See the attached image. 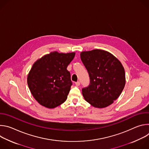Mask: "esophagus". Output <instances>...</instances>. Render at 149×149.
<instances>
[{"label":"esophagus","mask_w":149,"mask_h":149,"mask_svg":"<svg viewBox=\"0 0 149 149\" xmlns=\"http://www.w3.org/2000/svg\"><path fill=\"white\" fill-rule=\"evenodd\" d=\"M75 85L77 86H79V85H80V82L79 81H77V82H75Z\"/></svg>","instance_id":"1"}]
</instances>
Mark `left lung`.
<instances>
[{"label":"left lung","mask_w":149,"mask_h":149,"mask_svg":"<svg viewBox=\"0 0 149 149\" xmlns=\"http://www.w3.org/2000/svg\"><path fill=\"white\" fill-rule=\"evenodd\" d=\"M80 56L90 78V86L82 90L85 100L95 108L108 107L118 98L125 86L122 63L112 54L102 49L82 51Z\"/></svg>","instance_id":"8db88e82"}]
</instances>
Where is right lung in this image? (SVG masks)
Wrapping results in <instances>:
<instances>
[{"mask_svg":"<svg viewBox=\"0 0 149 149\" xmlns=\"http://www.w3.org/2000/svg\"><path fill=\"white\" fill-rule=\"evenodd\" d=\"M75 55V52L54 51L33 63L27 82L31 94L39 104L54 109L66 101L72 86L67 68Z\"/></svg>","mask_w":149,"mask_h":149,"instance_id":"right-lung-1","label":"right lung"}]
</instances>
